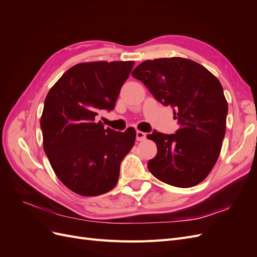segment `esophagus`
Returning <instances> with one entry per match:
<instances>
[{
  "mask_svg": "<svg viewBox=\"0 0 257 257\" xmlns=\"http://www.w3.org/2000/svg\"><path fill=\"white\" fill-rule=\"evenodd\" d=\"M136 139L138 142H143L146 139V133H144V132L142 131H137L136 132Z\"/></svg>",
  "mask_w": 257,
  "mask_h": 257,
  "instance_id": "obj_1",
  "label": "esophagus"
}]
</instances>
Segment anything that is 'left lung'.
I'll return each instance as SVG.
<instances>
[{"mask_svg": "<svg viewBox=\"0 0 257 257\" xmlns=\"http://www.w3.org/2000/svg\"><path fill=\"white\" fill-rule=\"evenodd\" d=\"M164 106L174 108L176 134L147 135L158 147L148 162L159 180L191 188L207 178L219 158L226 130L227 100L222 84L206 67L190 59L147 60L132 73Z\"/></svg>", "mask_w": 257, "mask_h": 257, "instance_id": "8db88e82", "label": "left lung"}]
</instances>
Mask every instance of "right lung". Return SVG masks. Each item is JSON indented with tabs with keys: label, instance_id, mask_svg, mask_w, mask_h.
Masks as SVG:
<instances>
[{
	"label": "right lung",
	"instance_id": "right-lung-1",
	"mask_svg": "<svg viewBox=\"0 0 257 257\" xmlns=\"http://www.w3.org/2000/svg\"><path fill=\"white\" fill-rule=\"evenodd\" d=\"M134 61L84 62L53 84L41 116L44 151L60 181L81 196H97L118 182L136 131L104 128L99 110H112Z\"/></svg>",
	"mask_w": 257,
	"mask_h": 257
}]
</instances>
